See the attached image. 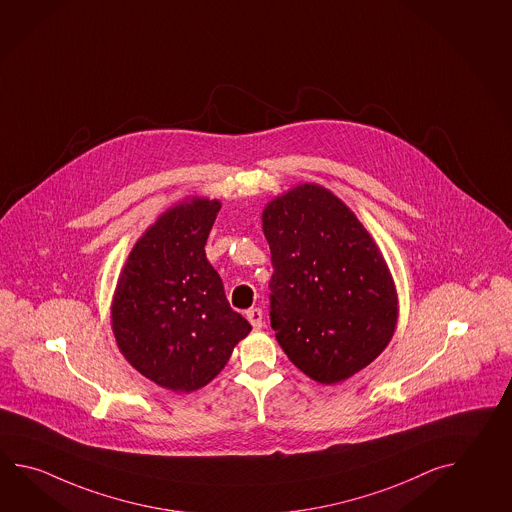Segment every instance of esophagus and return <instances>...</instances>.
I'll return each mask as SVG.
<instances>
[{
	"label": "esophagus",
	"mask_w": 512,
	"mask_h": 512,
	"mask_svg": "<svg viewBox=\"0 0 512 512\" xmlns=\"http://www.w3.org/2000/svg\"><path fill=\"white\" fill-rule=\"evenodd\" d=\"M246 317H248V321H250L251 326L255 328V330H261L262 328V310L261 308H250L248 312H246Z\"/></svg>",
	"instance_id": "obj_1"
}]
</instances>
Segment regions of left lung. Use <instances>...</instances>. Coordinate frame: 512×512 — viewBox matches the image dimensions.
Returning a JSON list of instances; mask_svg holds the SVG:
<instances>
[{"instance_id": "8db88e82", "label": "left lung", "mask_w": 512, "mask_h": 512, "mask_svg": "<svg viewBox=\"0 0 512 512\" xmlns=\"http://www.w3.org/2000/svg\"><path fill=\"white\" fill-rule=\"evenodd\" d=\"M272 251L270 319L293 365L334 385L390 343L397 293L383 253L332 191L301 184L262 211Z\"/></svg>"}]
</instances>
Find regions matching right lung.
Listing matches in <instances>:
<instances>
[{"label":"right lung","instance_id":"right-lung-1","mask_svg":"<svg viewBox=\"0 0 512 512\" xmlns=\"http://www.w3.org/2000/svg\"><path fill=\"white\" fill-rule=\"evenodd\" d=\"M219 200H182L136 240L118 277L116 345L142 376L173 392L208 385L251 324L231 310L206 240Z\"/></svg>","mask_w":512,"mask_h":512}]
</instances>
